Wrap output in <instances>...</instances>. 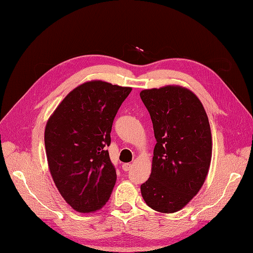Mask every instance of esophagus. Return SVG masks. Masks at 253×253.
<instances>
[{
    "label": "esophagus",
    "mask_w": 253,
    "mask_h": 253,
    "mask_svg": "<svg viewBox=\"0 0 253 253\" xmlns=\"http://www.w3.org/2000/svg\"><path fill=\"white\" fill-rule=\"evenodd\" d=\"M130 169H131V164H129V163H125V164H123V169L125 170V171L130 170Z\"/></svg>",
    "instance_id": "esophagus-1"
}]
</instances>
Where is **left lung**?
I'll return each mask as SVG.
<instances>
[{"label":"left lung","instance_id":"1","mask_svg":"<svg viewBox=\"0 0 253 253\" xmlns=\"http://www.w3.org/2000/svg\"><path fill=\"white\" fill-rule=\"evenodd\" d=\"M154 137L152 170L141 185L148 206L161 213L179 211L201 189L212 157V136L202 103L179 85L142 90Z\"/></svg>","mask_w":253,"mask_h":253}]
</instances>
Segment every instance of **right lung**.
Listing matches in <instances>:
<instances>
[{
  "mask_svg": "<svg viewBox=\"0 0 253 253\" xmlns=\"http://www.w3.org/2000/svg\"><path fill=\"white\" fill-rule=\"evenodd\" d=\"M131 88L101 80L78 85L46 123V159L55 186L80 213L100 210L110 199L116 170L106 147L113 121Z\"/></svg>",
  "mask_w": 253,
  "mask_h": 253,
  "instance_id": "1",
  "label": "right lung"
}]
</instances>
